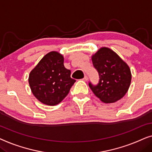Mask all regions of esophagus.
Instances as JSON below:
<instances>
[{"label": "esophagus", "mask_w": 152, "mask_h": 152, "mask_svg": "<svg viewBox=\"0 0 152 152\" xmlns=\"http://www.w3.org/2000/svg\"><path fill=\"white\" fill-rule=\"evenodd\" d=\"M83 80H84V81H87V80H88V76H86H86H84V78H83Z\"/></svg>", "instance_id": "esophagus-1"}]
</instances>
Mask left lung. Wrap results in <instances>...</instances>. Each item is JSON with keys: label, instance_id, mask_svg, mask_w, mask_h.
Returning a JSON list of instances; mask_svg holds the SVG:
<instances>
[{"label": "left lung", "instance_id": "8db88e82", "mask_svg": "<svg viewBox=\"0 0 152 152\" xmlns=\"http://www.w3.org/2000/svg\"><path fill=\"white\" fill-rule=\"evenodd\" d=\"M92 61L99 76L96 86L89 83L95 96L106 104L121 99L128 91L131 81L128 64L107 47L101 48L92 56Z\"/></svg>", "mask_w": 152, "mask_h": 152}]
</instances>
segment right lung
<instances>
[{
	"label": "right lung",
	"mask_w": 152,
	"mask_h": 152,
	"mask_svg": "<svg viewBox=\"0 0 152 152\" xmlns=\"http://www.w3.org/2000/svg\"><path fill=\"white\" fill-rule=\"evenodd\" d=\"M28 82L32 94L42 104L56 106L69 92L76 80L64 66V58L51 51L42 58L30 73Z\"/></svg>",
	"instance_id": "add662e5"
}]
</instances>
